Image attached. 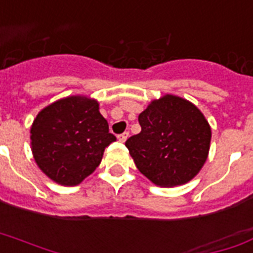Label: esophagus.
Returning <instances> with one entry per match:
<instances>
[{"label": "esophagus", "instance_id": "obj_1", "mask_svg": "<svg viewBox=\"0 0 253 253\" xmlns=\"http://www.w3.org/2000/svg\"><path fill=\"white\" fill-rule=\"evenodd\" d=\"M128 137H129V132H124V133H121V134H119V137H117V138H119V141H120V142H125Z\"/></svg>", "mask_w": 253, "mask_h": 253}]
</instances>
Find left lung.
<instances>
[{
  "mask_svg": "<svg viewBox=\"0 0 253 253\" xmlns=\"http://www.w3.org/2000/svg\"><path fill=\"white\" fill-rule=\"evenodd\" d=\"M141 132L125 146L137 169L161 187L183 185L206 162L211 141L210 125L190 101L166 95L140 113Z\"/></svg>",
  "mask_w": 253,
  "mask_h": 253,
  "instance_id": "8db88e82",
  "label": "left lung"
}]
</instances>
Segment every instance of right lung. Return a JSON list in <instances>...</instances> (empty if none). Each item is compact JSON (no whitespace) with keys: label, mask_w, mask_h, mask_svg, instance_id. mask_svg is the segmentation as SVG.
<instances>
[{"label":"right lung","mask_w":253,"mask_h":253,"mask_svg":"<svg viewBox=\"0 0 253 253\" xmlns=\"http://www.w3.org/2000/svg\"><path fill=\"white\" fill-rule=\"evenodd\" d=\"M30 133L35 162L47 177L64 186L79 185L93 173L104 149L116 141L97 101L83 96L58 100L42 109Z\"/></svg>","instance_id":"obj_1"}]
</instances>
